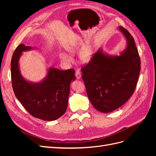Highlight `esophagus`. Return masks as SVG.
<instances>
[{
  "label": "esophagus",
  "mask_w": 156,
  "mask_h": 156,
  "mask_svg": "<svg viewBox=\"0 0 156 156\" xmlns=\"http://www.w3.org/2000/svg\"><path fill=\"white\" fill-rule=\"evenodd\" d=\"M75 76H76V78L77 79H80L81 77V73L80 72V71L79 69H77L76 72H75Z\"/></svg>",
  "instance_id": "esophagus-1"
}]
</instances>
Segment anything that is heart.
<instances>
[{"label":"heart","mask_w":156,"mask_h":156,"mask_svg":"<svg viewBox=\"0 0 156 156\" xmlns=\"http://www.w3.org/2000/svg\"><path fill=\"white\" fill-rule=\"evenodd\" d=\"M77 49L78 48L77 46H73V45L67 46L66 48V49L71 53H74L75 52L77 51ZM92 55H93V52L92 49L90 48L89 46H85L84 47L83 49H81V51H80L79 53V57L81 62H87L91 59ZM59 57L61 60L63 61V62L66 63H69L71 61H72V58H71V56L64 53H60Z\"/></svg>","instance_id":"b5f03b06"}]
</instances>
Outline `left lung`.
<instances>
[{
	"label": "left lung",
	"mask_w": 156,
	"mask_h": 156,
	"mask_svg": "<svg viewBox=\"0 0 156 156\" xmlns=\"http://www.w3.org/2000/svg\"><path fill=\"white\" fill-rule=\"evenodd\" d=\"M119 29L127 45L120 56H108L99 49L81 68L87 96L94 107L109 112L123 105L133 95L140 71L134 38L124 27Z\"/></svg>",
	"instance_id": "8db88e82"
}]
</instances>
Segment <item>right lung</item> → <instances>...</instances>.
Masks as SVG:
<instances>
[{"label": "right lung", "instance_id": "obj_1", "mask_svg": "<svg viewBox=\"0 0 156 156\" xmlns=\"http://www.w3.org/2000/svg\"><path fill=\"white\" fill-rule=\"evenodd\" d=\"M31 49V47L20 44L14 51L11 60L12 88L17 100L30 115L53 121L62 116L67 109L70 83L76 79L75 70L51 68L43 81L28 82L20 74L18 63L22 52Z\"/></svg>", "mask_w": 156, "mask_h": 156}]
</instances>
